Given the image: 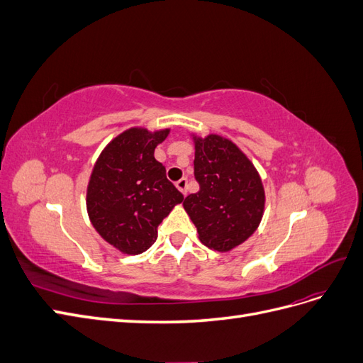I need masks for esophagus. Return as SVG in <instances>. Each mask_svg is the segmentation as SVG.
I'll list each match as a JSON object with an SVG mask.
<instances>
[{
  "label": "esophagus",
  "instance_id": "1",
  "mask_svg": "<svg viewBox=\"0 0 363 363\" xmlns=\"http://www.w3.org/2000/svg\"><path fill=\"white\" fill-rule=\"evenodd\" d=\"M175 188H177L183 195H186V189H188V179L183 177L179 182H175Z\"/></svg>",
  "mask_w": 363,
  "mask_h": 363
}]
</instances>
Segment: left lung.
Here are the masks:
<instances>
[{
  "mask_svg": "<svg viewBox=\"0 0 363 363\" xmlns=\"http://www.w3.org/2000/svg\"><path fill=\"white\" fill-rule=\"evenodd\" d=\"M194 174L200 191L183 207L207 248L228 252L256 232L265 212V189L255 164L233 140L191 133Z\"/></svg>",
  "mask_w": 363,
  "mask_h": 363,
  "instance_id": "obj_1",
  "label": "left lung"
}]
</instances>
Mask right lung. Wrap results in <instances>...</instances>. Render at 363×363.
<instances>
[{
  "label": "right lung",
  "instance_id": "right-lung-1",
  "mask_svg": "<svg viewBox=\"0 0 363 363\" xmlns=\"http://www.w3.org/2000/svg\"><path fill=\"white\" fill-rule=\"evenodd\" d=\"M171 128L131 127L113 138L98 156L86 189L94 228L123 255L136 256L157 239V227L183 195L167 179L155 150Z\"/></svg>",
  "mask_w": 363,
  "mask_h": 363
}]
</instances>
